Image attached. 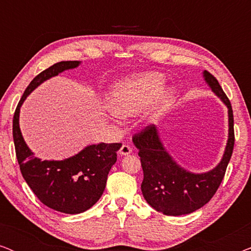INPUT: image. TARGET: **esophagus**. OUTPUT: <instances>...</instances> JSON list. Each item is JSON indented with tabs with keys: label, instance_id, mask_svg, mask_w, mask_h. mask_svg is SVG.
<instances>
[{
	"label": "esophagus",
	"instance_id": "1",
	"mask_svg": "<svg viewBox=\"0 0 251 251\" xmlns=\"http://www.w3.org/2000/svg\"><path fill=\"white\" fill-rule=\"evenodd\" d=\"M132 152V147H130L129 145H126V144H123L121 146V149L119 150V154L120 155H128Z\"/></svg>",
	"mask_w": 251,
	"mask_h": 251
}]
</instances>
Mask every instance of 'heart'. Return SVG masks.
<instances>
[{
  "instance_id": "obj_1",
  "label": "heart",
  "mask_w": 251,
  "mask_h": 251,
  "mask_svg": "<svg viewBox=\"0 0 251 251\" xmlns=\"http://www.w3.org/2000/svg\"><path fill=\"white\" fill-rule=\"evenodd\" d=\"M163 85V75L156 72L125 78L112 89L108 97L109 108L116 115L136 114L146 108L159 96ZM159 115L160 109H153L150 114V120L155 121Z\"/></svg>"
}]
</instances>
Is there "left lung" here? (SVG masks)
I'll use <instances>...</instances> for the list:
<instances>
[{
	"instance_id": "1",
	"label": "left lung",
	"mask_w": 251,
	"mask_h": 251,
	"mask_svg": "<svg viewBox=\"0 0 251 251\" xmlns=\"http://www.w3.org/2000/svg\"><path fill=\"white\" fill-rule=\"evenodd\" d=\"M203 77L228 108V139L224 155L217 167L208 173L193 174L178 166L163 147L154 125L147 126L132 137L133 144L139 150L138 155L144 173V198L151 207L168 216L191 214L208 203L225 176L233 153L234 119L231 101L214 75L204 71Z\"/></svg>"
}]
</instances>
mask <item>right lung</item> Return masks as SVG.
<instances>
[{"instance_id": "add662e5", "label": "right lung", "mask_w": 251, "mask_h": 251, "mask_svg": "<svg viewBox=\"0 0 251 251\" xmlns=\"http://www.w3.org/2000/svg\"><path fill=\"white\" fill-rule=\"evenodd\" d=\"M80 61H60L41 72L24 92L13 115L12 135L16 156L24 179L37 199L53 210L80 214L91 208L105 190L109 170L116 162L121 143L89 145L76 155L61 161H42L26 145L19 128V112L34 89L61 72L75 68Z\"/></svg>"}]
</instances>
